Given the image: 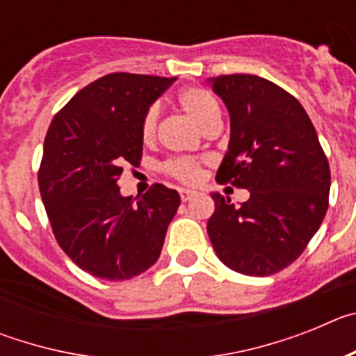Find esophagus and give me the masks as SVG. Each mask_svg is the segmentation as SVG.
<instances>
[{"mask_svg": "<svg viewBox=\"0 0 356 356\" xmlns=\"http://www.w3.org/2000/svg\"><path fill=\"white\" fill-rule=\"evenodd\" d=\"M196 196H197L196 191H191V188H180L181 201H191L193 197H196Z\"/></svg>", "mask_w": 356, "mask_h": 356, "instance_id": "1", "label": "esophagus"}]
</instances>
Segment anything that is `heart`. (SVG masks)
Here are the masks:
<instances>
[{
  "mask_svg": "<svg viewBox=\"0 0 356 356\" xmlns=\"http://www.w3.org/2000/svg\"><path fill=\"white\" fill-rule=\"evenodd\" d=\"M181 108L187 112L194 121L200 124L203 130L221 121V108L217 103L216 97L209 90L201 89V87H188L181 90L178 97ZM160 108L159 105H151L144 114L143 122H140V137L144 143H151L155 139L156 127H159ZM162 169L168 175H171L176 180L184 181V184H196L201 176L200 162L194 159H171L163 163Z\"/></svg>",
  "mask_w": 356,
  "mask_h": 356,
  "instance_id": "1",
  "label": "heart"
}]
</instances>
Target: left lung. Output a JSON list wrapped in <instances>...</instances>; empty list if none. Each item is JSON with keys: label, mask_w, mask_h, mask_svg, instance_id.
Masks as SVG:
<instances>
[{"label": "left lung", "mask_w": 356, "mask_h": 356, "mask_svg": "<svg viewBox=\"0 0 356 356\" xmlns=\"http://www.w3.org/2000/svg\"><path fill=\"white\" fill-rule=\"evenodd\" d=\"M207 83L229 114L228 151L216 180L250 191L241 207L212 193L210 242L229 269L275 275L303 253L325 219L328 160L312 121L287 90L254 74H225Z\"/></svg>", "instance_id": "left-lung-1"}]
</instances>
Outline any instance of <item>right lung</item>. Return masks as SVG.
<instances>
[{
    "instance_id": "1",
    "label": "right lung",
    "mask_w": 356,
    "mask_h": 356,
    "mask_svg": "<svg viewBox=\"0 0 356 356\" xmlns=\"http://www.w3.org/2000/svg\"><path fill=\"white\" fill-rule=\"evenodd\" d=\"M176 78L112 72L92 81L53 118L39 188L56 242L80 269L130 280L159 260L180 194L155 184L122 196V168L139 165L140 122ZM137 199V197H135Z\"/></svg>"
}]
</instances>
